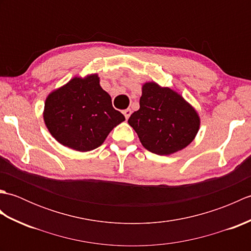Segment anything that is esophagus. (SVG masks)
<instances>
[{"label": "esophagus", "mask_w": 251, "mask_h": 251, "mask_svg": "<svg viewBox=\"0 0 251 251\" xmlns=\"http://www.w3.org/2000/svg\"><path fill=\"white\" fill-rule=\"evenodd\" d=\"M123 114H124V116H125V119H126V120H128V119H129V116H130V114H131V110H130V109H126V110L123 111Z\"/></svg>", "instance_id": "esophagus-1"}]
</instances>
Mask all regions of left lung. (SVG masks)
Listing matches in <instances>:
<instances>
[{
  "instance_id": "left-lung-1",
  "label": "left lung",
  "mask_w": 251,
  "mask_h": 251,
  "mask_svg": "<svg viewBox=\"0 0 251 251\" xmlns=\"http://www.w3.org/2000/svg\"><path fill=\"white\" fill-rule=\"evenodd\" d=\"M140 108L128 120L148 151L169 155L194 140L201 120L182 96L155 82L143 84Z\"/></svg>"
}]
</instances>
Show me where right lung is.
Here are the masks:
<instances>
[{
    "label": "right lung",
    "mask_w": 251,
    "mask_h": 251,
    "mask_svg": "<svg viewBox=\"0 0 251 251\" xmlns=\"http://www.w3.org/2000/svg\"><path fill=\"white\" fill-rule=\"evenodd\" d=\"M43 117L58 142L79 152L100 147L110 131L125 121L112 106L97 74L75 76L51 92L45 100Z\"/></svg>",
    "instance_id": "add662e5"
}]
</instances>
